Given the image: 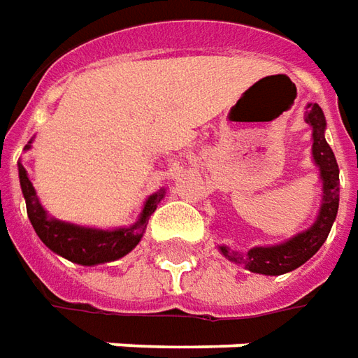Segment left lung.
Wrapping results in <instances>:
<instances>
[{
    "mask_svg": "<svg viewBox=\"0 0 358 358\" xmlns=\"http://www.w3.org/2000/svg\"><path fill=\"white\" fill-rule=\"evenodd\" d=\"M306 122L313 128V159L319 165L321 179H323V203L315 220V224L306 232L289 238L284 244L268 246V248H252L248 254L229 250L227 246H220V252L229 256L232 262L244 264L250 272L266 275H280L292 272L306 264L327 241L329 230L337 217L339 208V165L333 155V150L325 141V116L317 104H309V112Z\"/></svg>",
    "mask_w": 358,
    "mask_h": 358,
    "instance_id": "8db88e82",
    "label": "left lung"
}]
</instances>
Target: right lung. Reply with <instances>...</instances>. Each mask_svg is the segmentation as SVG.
<instances>
[{
	"label": "right lung",
	"instance_id": "1",
	"mask_svg": "<svg viewBox=\"0 0 358 358\" xmlns=\"http://www.w3.org/2000/svg\"><path fill=\"white\" fill-rule=\"evenodd\" d=\"M25 150H29V145H25ZM19 181H21V191L25 196L29 220L37 232V236L59 256L71 260V262L83 264V266L112 262V260L126 256L129 250H134L143 236V230L148 227L151 213L155 210L157 203L163 196L162 191V193L151 195L145 201L140 220L134 227L116 230H96L47 217L45 208L41 207L33 185L29 181L27 171L21 163H19Z\"/></svg>",
	"mask_w": 358,
	"mask_h": 358
}]
</instances>
